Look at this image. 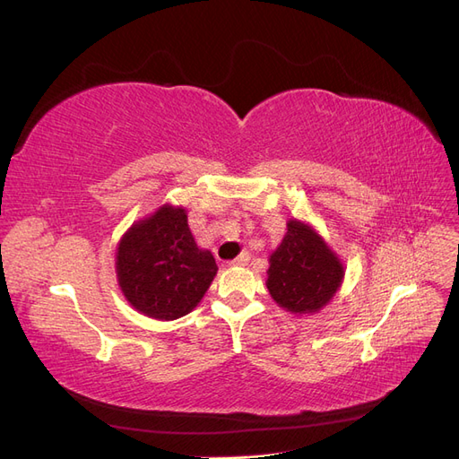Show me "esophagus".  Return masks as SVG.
Here are the masks:
<instances>
[{"instance_id": "34e87169", "label": "esophagus", "mask_w": 459, "mask_h": 459, "mask_svg": "<svg viewBox=\"0 0 459 459\" xmlns=\"http://www.w3.org/2000/svg\"><path fill=\"white\" fill-rule=\"evenodd\" d=\"M248 258H251V255H248V253L245 251V253H241L238 258L230 260V266H245V264L248 262Z\"/></svg>"}]
</instances>
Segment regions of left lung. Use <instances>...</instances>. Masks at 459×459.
Returning <instances> with one entry per match:
<instances>
[{
  "instance_id": "obj_1",
  "label": "left lung",
  "mask_w": 459,
  "mask_h": 459,
  "mask_svg": "<svg viewBox=\"0 0 459 459\" xmlns=\"http://www.w3.org/2000/svg\"><path fill=\"white\" fill-rule=\"evenodd\" d=\"M344 268L312 226L287 221V233L270 255L266 287L272 299L290 314H316L335 297Z\"/></svg>"
}]
</instances>
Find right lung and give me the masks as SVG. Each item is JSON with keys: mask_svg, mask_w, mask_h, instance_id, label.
<instances>
[{"mask_svg": "<svg viewBox=\"0 0 459 459\" xmlns=\"http://www.w3.org/2000/svg\"><path fill=\"white\" fill-rule=\"evenodd\" d=\"M218 272L211 251L199 248L182 206L164 204L122 235L117 275L132 307L155 319H178L204 297Z\"/></svg>", "mask_w": 459, "mask_h": 459, "instance_id": "obj_1", "label": "right lung"}]
</instances>
